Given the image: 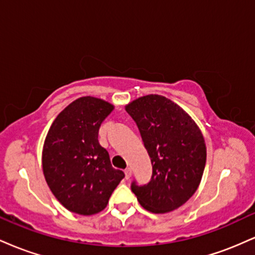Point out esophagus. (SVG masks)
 <instances>
[{"mask_svg":"<svg viewBox=\"0 0 255 255\" xmlns=\"http://www.w3.org/2000/svg\"><path fill=\"white\" fill-rule=\"evenodd\" d=\"M125 175H126V178H127V180H129L130 176H131V169H130V168L126 169V170H125Z\"/></svg>","mask_w":255,"mask_h":255,"instance_id":"1","label":"esophagus"}]
</instances>
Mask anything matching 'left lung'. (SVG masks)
Segmentation results:
<instances>
[{"instance_id": "1", "label": "left lung", "mask_w": 255, "mask_h": 255, "mask_svg": "<svg viewBox=\"0 0 255 255\" xmlns=\"http://www.w3.org/2000/svg\"><path fill=\"white\" fill-rule=\"evenodd\" d=\"M135 121L152 163V177L131 192L147 211L176 210L197 192L206 163L200 128L180 105L159 95H147L126 105Z\"/></svg>"}]
</instances>
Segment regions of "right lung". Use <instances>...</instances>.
Listing matches in <instances>:
<instances>
[{
	"label": "right lung",
	"instance_id": "1",
	"mask_svg": "<svg viewBox=\"0 0 255 255\" xmlns=\"http://www.w3.org/2000/svg\"><path fill=\"white\" fill-rule=\"evenodd\" d=\"M114 105L101 98L80 97L57 115L42 152L43 174L55 198L69 211L91 216L103 211L125 177L114 169L99 145L102 122Z\"/></svg>",
	"mask_w": 255,
	"mask_h": 255
}]
</instances>
